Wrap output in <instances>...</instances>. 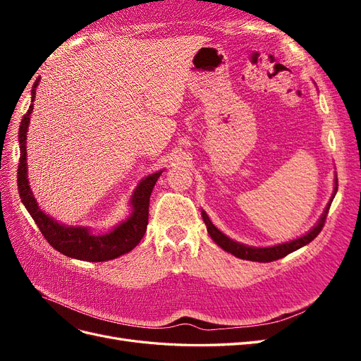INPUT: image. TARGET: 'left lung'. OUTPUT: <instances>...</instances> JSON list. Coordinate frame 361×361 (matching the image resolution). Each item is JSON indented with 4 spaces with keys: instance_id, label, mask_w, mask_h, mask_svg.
<instances>
[{
    "instance_id": "8db88e82",
    "label": "left lung",
    "mask_w": 361,
    "mask_h": 361,
    "mask_svg": "<svg viewBox=\"0 0 361 361\" xmlns=\"http://www.w3.org/2000/svg\"><path fill=\"white\" fill-rule=\"evenodd\" d=\"M336 192H337V176H334V191H333L331 199H330L329 204L325 206V209H324L322 215L319 216L318 223H316L305 235H302L297 239H292V241L277 244V245H272V247H251V245H245V244H241L238 241H233L232 238H228L227 235H224L223 232L218 231V228L212 224V221L209 220V216H207V214L203 209H202V216H203V221L206 224L207 233H209V236L214 239L215 244L220 245L224 251H227V253H232L233 256H236L239 259L251 260V262H272V260H277V259L288 256L289 253H292V251L298 250L304 245H307L309 243L313 241L316 236L319 235V232L322 231V227H324L326 214H329V209H330Z\"/></svg>"
}]
</instances>
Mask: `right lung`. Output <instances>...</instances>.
I'll return each instance as SVG.
<instances>
[{
	"mask_svg": "<svg viewBox=\"0 0 361 361\" xmlns=\"http://www.w3.org/2000/svg\"><path fill=\"white\" fill-rule=\"evenodd\" d=\"M39 85V78L32 84L31 89V105L27 114L23 117L19 126V149L20 158L18 166V190L20 200H23L27 211L36 221L43 238L60 253L68 257L87 260V262H105L122 256L128 251L137 247L145 236L149 218V200L152 190H154L162 170L149 174L137 185L129 200L130 215L125 221L113 227V231L102 235H96L92 228L84 226H64L54 220L52 216L43 212L37 200L32 195L28 182L27 169V133L30 116L32 113V102L36 97V87Z\"/></svg>",
	"mask_w": 361,
	"mask_h": 361,
	"instance_id": "right-lung-1",
	"label": "right lung"
}]
</instances>
